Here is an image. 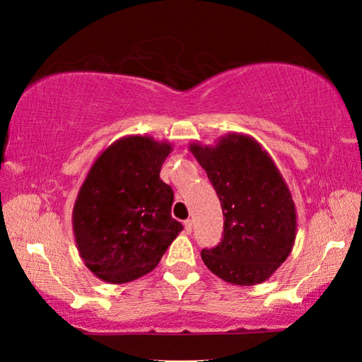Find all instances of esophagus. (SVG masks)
Here are the masks:
<instances>
[{
    "mask_svg": "<svg viewBox=\"0 0 362 362\" xmlns=\"http://www.w3.org/2000/svg\"><path fill=\"white\" fill-rule=\"evenodd\" d=\"M183 225H185V231L187 233H192V230H193V222L192 220H185V222H183Z\"/></svg>",
    "mask_w": 362,
    "mask_h": 362,
    "instance_id": "34e87169",
    "label": "esophagus"
}]
</instances>
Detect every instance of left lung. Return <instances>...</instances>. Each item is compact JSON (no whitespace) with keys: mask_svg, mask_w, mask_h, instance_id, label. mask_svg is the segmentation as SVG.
<instances>
[{"mask_svg":"<svg viewBox=\"0 0 362 362\" xmlns=\"http://www.w3.org/2000/svg\"><path fill=\"white\" fill-rule=\"evenodd\" d=\"M216 188L223 211V238L201 250L206 267L235 286L267 281L289 257L297 214L276 164L255 139L228 134L216 145L189 144Z\"/></svg>","mask_w":362,"mask_h":362,"instance_id":"left-lung-1","label":"left lung"}]
</instances>
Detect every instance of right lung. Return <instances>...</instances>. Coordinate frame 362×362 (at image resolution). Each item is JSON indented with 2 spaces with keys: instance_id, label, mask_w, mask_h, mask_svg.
<instances>
[{
  "instance_id": "obj_1",
  "label": "right lung",
  "mask_w": 362,
  "mask_h": 362,
  "mask_svg": "<svg viewBox=\"0 0 362 362\" xmlns=\"http://www.w3.org/2000/svg\"><path fill=\"white\" fill-rule=\"evenodd\" d=\"M173 145L148 136L116 140L95 159L73 206V233L97 278L124 284L150 273L183 230L174 192L159 179Z\"/></svg>"
}]
</instances>
